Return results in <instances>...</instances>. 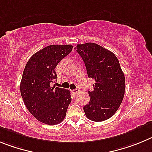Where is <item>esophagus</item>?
<instances>
[{"label": "esophagus", "instance_id": "1", "mask_svg": "<svg viewBox=\"0 0 152 152\" xmlns=\"http://www.w3.org/2000/svg\"><path fill=\"white\" fill-rule=\"evenodd\" d=\"M79 90L78 89V88H76V89L73 90V91H72V92H73L74 95H76V94H78V93H79Z\"/></svg>", "mask_w": 152, "mask_h": 152}]
</instances>
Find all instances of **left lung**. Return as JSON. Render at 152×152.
<instances>
[{
	"mask_svg": "<svg viewBox=\"0 0 152 152\" xmlns=\"http://www.w3.org/2000/svg\"><path fill=\"white\" fill-rule=\"evenodd\" d=\"M76 51L86 65L87 74L95 79L88 91L90 102L84 106L87 118L95 122L111 117L118 110L125 93V76L113 52L95 43L77 45Z\"/></svg>",
	"mask_w": 152,
	"mask_h": 152,
	"instance_id": "left-lung-1",
	"label": "left lung"
}]
</instances>
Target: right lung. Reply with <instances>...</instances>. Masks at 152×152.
Returning <instances> with one entry per match:
<instances>
[{"label":"right lung","mask_w":152,"mask_h":152,"mask_svg":"<svg viewBox=\"0 0 152 152\" xmlns=\"http://www.w3.org/2000/svg\"><path fill=\"white\" fill-rule=\"evenodd\" d=\"M71 45H49L30 57L23 70L20 93L28 111L37 120L56 125L62 122L71 102L70 91L50 87L57 79L55 68L72 51Z\"/></svg>","instance_id":"1"}]
</instances>
